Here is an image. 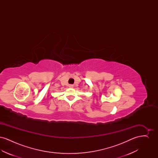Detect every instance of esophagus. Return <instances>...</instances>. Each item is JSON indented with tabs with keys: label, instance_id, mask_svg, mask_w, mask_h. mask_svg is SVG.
Returning a JSON list of instances; mask_svg holds the SVG:
<instances>
[{
	"label": "esophagus",
	"instance_id": "34e87169",
	"mask_svg": "<svg viewBox=\"0 0 158 158\" xmlns=\"http://www.w3.org/2000/svg\"><path fill=\"white\" fill-rule=\"evenodd\" d=\"M69 87L70 88H72L73 87V85H69Z\"/></svg>",
	"mask_w": 158,
	"mask_h": 158
}]
</instances>
